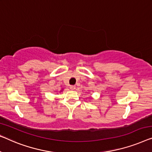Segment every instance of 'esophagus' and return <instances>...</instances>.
<instances>
[{
  "instance_id": "1",
  "label": "esophagus",
  "mask_w": 152,
  "mask_h": 152,
  "mask_svg": "<svg viewBox=\"0 0 152 152\" xmlns=\"http://www.w3.org/2000/svg\"><path fill=\"white\" fill-rule=\"evenodd\" d=\"M69 88H70V89H71V90H74L76 89V87L74 85H71L69 87Z\"/></svg>"
}]
</instances>
